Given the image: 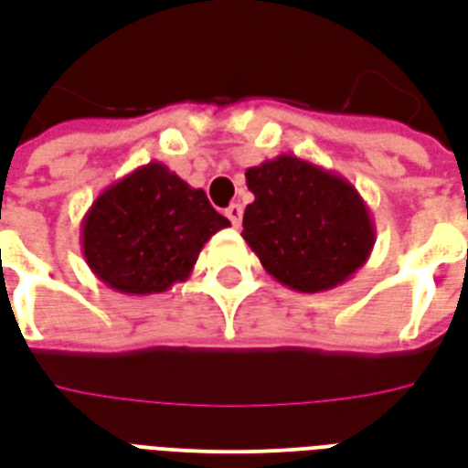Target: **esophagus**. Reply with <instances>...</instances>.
I'll list each match as a JSON object with an SVG mask.
<instances>
[{
	"label": "esophagus",
	"instance_id": "1",
	"mask_svg": "<svg viewBox=\"0 0 468 468\" xmlns=\"http://www.w3.org/2000/svg\"><path fill=\"white\" fill-rule=\"evenodd\" d=\"M225 216H228V220L233 223V228H240V223H243V206H240V203L228 206L225 207Z\"/></svg>",
	"mask_w": 468,
	"mask_h": 468
}]
</instances>
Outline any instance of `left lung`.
<instances>
[{"label":"left lung","instance_id":"8db88e82","mask_svg":"<svg viewBox=\"0 0 468 468\" xmlns=\"http://www.w3.org/2000/svg\"><path fill=\"white\" fill-rule=\"evenodd\" d=\"M255 196L243 238L272 278L324 292L357 272L375 248V223L357 188L337 173L282 154L245 171Z\"/></svg>","mask_w":468,"mask_h":468}]
</instances>
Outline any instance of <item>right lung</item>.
Segmentation results:
<instances>
[{
	"instance_id": "obj_1",
	"label": "right lung",
	"mask_w": 468,
	"mask_h": 468,
	"mask_svg": "<svg viewBox=\"0 0 468 468\" xmlns=\"http://www.w3.org/2000/svg\"><path fill=\"white\" fill-rule=\"evenodd\" d=\"M228 225L206 190L154 161L93 200L81 223V250L111 290L155 295L188 278L203 245Z\"/></svg>"
}]
</instances>
